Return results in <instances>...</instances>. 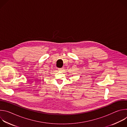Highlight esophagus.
Segmentation results:
<instances>
[{"label": "esophagus", "mask_w": 127, "mask_h": 127, "mask_svg": "<svg viewBox=\"0 0 127 127\" xmlns=\"http://www.w3.org/2000/svg\"><path fill=\"white\" fill-rule=\"evenodd\" d=\"M58 70L60 71H62L63 70V68H58Z\"/></svg>", "instance_id": "obj_1"}]
</instances>
